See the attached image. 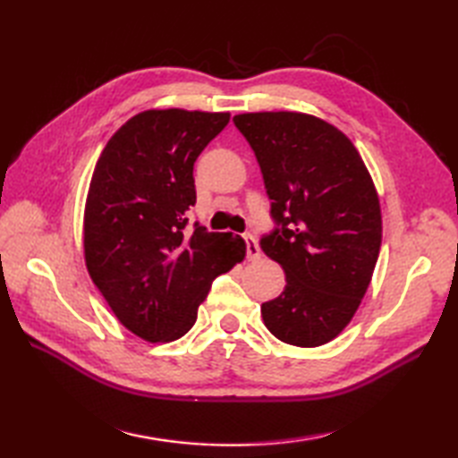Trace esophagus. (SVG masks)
<instances>
[{"mask_svg": "<svg viewBox=\"0 0 458 458\" xmlns=\"http://www.w3.org/2000/svg\"><path fill=\"white\" fill-rule=\"evenodd\" d=\"M244 242H246V256H248V259H258L261 251H259V246H258L256 238L251 236V234H244Z\"/></svg>", "mask_w": 458, "mask_h": 458, "instance_id": "34e87169", "label": "esophagus"}]
</instances>
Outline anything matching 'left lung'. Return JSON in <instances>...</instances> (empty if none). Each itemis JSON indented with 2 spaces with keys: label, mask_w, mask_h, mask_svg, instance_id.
<instances>
[{
  "label": "left lung",
  "mask_w": 458,
  "mask_h": 458,
  "mask_svg": "<svg viewBox=\"0 0 458 458\" xmlns=\"http://www.w3.org/2000/svg\"><path fill=\"white\" fill-rule=\"evenodd\" d=\"M234 123L271 199L276 228L259 246L287 281L261 317L287 344H327L354 317L382 246L372 177L352 141L315 115L256 112L234 115Z\"/></svg>",
  "instance_id": "1"
}]
</instances>
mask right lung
Here are the masks:
<instances>
[{"mask_svg":"<svg viewBox=\"0 0 458 458\" xmlns=\"http://www.w3.org/2000/svg\"><path fill=\"white\" fill-rule=\"evenodd\" d=\"M228 112L148 110L106 143L84 208L86 267L114 315L148 343H171L197 320L214 277L246 256L230 232L189 228L194 161Z\"/></svg>","mask_w":458,"mask_h":458,"instance_id":"add662e5","label":"right lung"}]
</instances>
